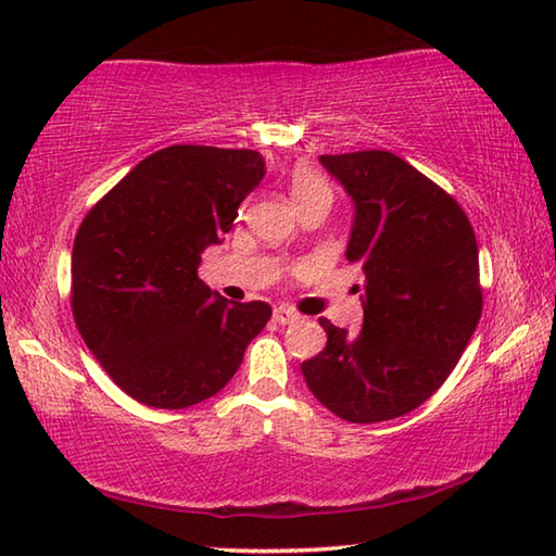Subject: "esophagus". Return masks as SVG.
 I'll return each mask as SVG.
<instances>
[{
  "instance_id": "obj_1",
  "label": "esophagus",
  "mask_w": 556,
  "mask_h": 556,
  "mask_svg": "<svg viewBox=\"0 0 556 556\" xmlns=\"http://www.w3.org/2000/svg\"><path fill=\"white\" fill-rule=\"evenodd\" d=\"M275 324L277 326H289V324H294L296 318H299V314L296 312H291V308H287V306H279V308H275Z\"/></svg>"
}]
</instances>
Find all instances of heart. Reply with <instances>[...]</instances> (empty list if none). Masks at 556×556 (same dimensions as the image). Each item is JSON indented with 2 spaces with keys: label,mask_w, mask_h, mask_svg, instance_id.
<instances>
[{
  "label": "heart",
  "mask_w": 556,
  "mask_h": 556,
  "mask_svg": "<svg viewBox=\"0 0 556 556\" xmlns=\"http://www.w3.org/2000/svg\"><path fill=\"white\" fill-rule=\"evenodd\" d=\"M289 193L291 201L299 203L301 199H308V195H331V188H328L324 178L314 174L312 168H296V172L291 174Z\"/></svg>",
  "instance_id": "1"
}]
</instances>
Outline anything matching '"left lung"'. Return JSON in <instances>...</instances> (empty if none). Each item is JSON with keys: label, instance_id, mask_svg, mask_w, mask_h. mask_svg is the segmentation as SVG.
Wrapping results in <instances>:
<instances>
[{"label": "left lung", "instance_id": "obj_1", "mask_svg": "<svg viewBox=\"0 0 556 556\" xmlns=\"http://www.w3.org/2000/svg\"><path fill=\"white\" fill-rule=\"evenodd\" d=\"M353 201L345 257L363 267V328L318 318L326 348L301 372L314 397L353 425L417 409L456 368L483 308L478 244L464 208L380 149L324 154Z\"/></svg>", "mask_w": 556, "mask_h": 556}]
</instances>
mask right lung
<instances>
[{
  "label": "right lung",
  "instance_id": "add662e5",
  "mask_svg": "<svg viewBox=\"0 0 556 556\" xmlns=\"http://www.w3.org/2000/svg\"><path fill=\"white\" fill-rule=\"evenodd\" d=\"M265 172L252 149L174 144L142 159L80 223L75 326L131 400L184 409L213 397L267 326L265 301H228L199 279L205 248L230 232Z\"/></svg>",
  "mask_w": 556,
  "mask_h": 556
}]
</instances>
